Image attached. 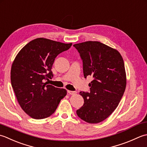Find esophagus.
<instances>
[{
    "label": "esophagus",
    "instance_id": "34e87169",
    "mask_svg": "<svg viewBox=\"0 0 147 147\" xmlns=\"http://www.w3.org/2000/svg\"><path fill=\"white\" fill-rule=\"evenodd\" d=\"M67 93L69 94H75L76 93V92L75 91H69V90H67Z\"/></svg>",
    "mask_w": 147,
    "mask_h": 147
}]
</instances>
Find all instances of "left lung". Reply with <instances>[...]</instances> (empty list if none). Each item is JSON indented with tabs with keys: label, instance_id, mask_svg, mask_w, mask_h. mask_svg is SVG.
<instances>
[{
	"label": "left lung",
	"instance_id": "obj_1",
	"mask_svg": "<svg viewBox=\"0 0 147 147\" xmlns=\"http://www.w3.org/2000/svg\"><path fill=\"white\" fill-rule=\"evenodd\" d=\"M74 47L82 60L84 78H92L89 92H80L84 103L77 115L88 123H99L114 111L124 94L126 77L123 59L117 51L98 41Z\"/></svg>",
	"mask_w": 147,
	"mask_h": 147
}]
</instances>
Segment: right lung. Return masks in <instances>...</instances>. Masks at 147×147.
Masks as SVG:
<instances>
[{
    "mask_svg": "<svg viewBox=\"0 0 147 147\" xmlns=\"http://www.w3.org/2000/svg\"><path fill=\"white\" fill-rule=\"evenodd\" d=\"M70 44L38 38L24 46L12 65L11 82L22 109L31 117L42 119L55 112L65 89L47 84L51 79V68L59 54L68 50Z\"/></svg>",
    "mask_w": 147,
    "mask_h": 147,
    "instance_id": "obj_1",
    "label": "right lung"
}]
</instances>
